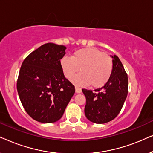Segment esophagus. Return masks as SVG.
Wrapping results in <instances>:
<instances>
[{"instance_id": "obj_1", "label": "esophagus", "mask_w": 153, "mask_h": 153, "mask_svg": "<svg viewBox=\"0 0 153 153\" xmlns=\"http://www.w3.org/2000/svg\"><path fill=\"white\" fill-rule=\"evenodd\" d=\"M75 91H76V93H81V89L80 88L77 87V86H75Z\"/></svg>"}]
</instances>
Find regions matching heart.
<instances>
[{"instance_id": "heart-1", "label": "heart", "mask_w": 153, "mask_h": 153, "mask_svg": "<svg viewBox=\"0 0 153 153\" xmlns=\"http://www.w3.org/2000/svg\"><path fill=\"white\" fill-rule=\"evenodd\" d=\"M60 67L68 79L72 78L77 72L81 74L72 79L79 85L93 87L104 85L109 80L112 74L113 62L110 56L95 48H86L75 51L72 57L64 56L60 60Z\"/></svg>"}]
</instances>
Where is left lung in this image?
Returning <instances> with one entry per match:
<instances>
[{"instance_id":"obj_1","label":"left lung","mask_w":153,"mask_h":153,"mask_svg":"<svg viewBox=\"0 0 153 153\" xmlns=\"http://www.w3.org/2000/svg\"><path fill=\"white\" fill-rule=\"evenodd\" d=\"M112 58L113 70L109 80L103 87L95 90L82 89L86 103L85 115L90 121L103 124L114 120L120 113L128 93V78L118 56Z\"/></svg>"}]
</instances>
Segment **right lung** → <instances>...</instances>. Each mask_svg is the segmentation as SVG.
I'll list each match as a JSON object with an SVG mask.
<instances>
[{
	"label": "right lung",
	"mask_w": 153,
	"mask_h": 153,
	"mask_svg": "<svg viewBox=\"0 0 153 153\" xmlns=\"http://www.w3.org/2000/svg\"><path fill=\"white\" fill-rule=\"evenodd\" d=\"M65 49L63 45L45 44L27 56L21 67L19 96L27 114L38 122L60 120L75 93L60 67Z\"/></svg>",
	"instance_id": "obj_1"
}]
</instances>
